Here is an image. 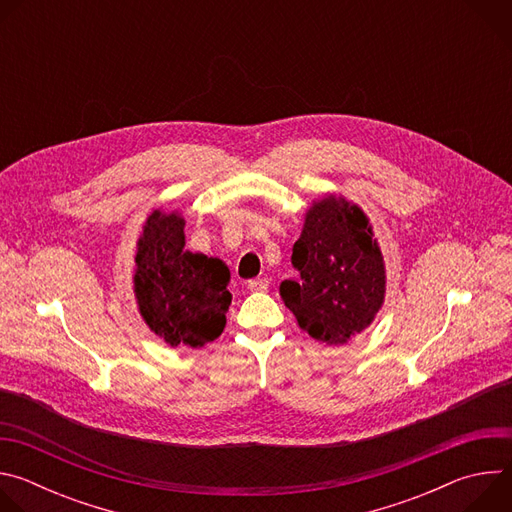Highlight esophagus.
I'll return each instance as SVG.
<instances>
[{"instance_id":"34e87169","label":"esophagus","mask_w":512,"mask_h":512,"mask_svg":"<svg viewBox=\"0 0 512 512\" xmlns=\"http://www.w3.org/2000/svg\"><path fill=\"white\" fill-rule=\"evenodd\" d=\"M267 287H269V279L267 277H259V279L247 281V289H251V291H265Z\"/></svg>"}]
</instances>
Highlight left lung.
<instances>
[{"instance_id":"1","label":"left lung","mask_w":512,"mask_h":512,"mask_svg":"<svg viewBox=\"0 0 512 512\" xmlns=\"http://www.w3.org/2000/svg\"><path fill=\"white\" fill-rule=\"evenodd\" d=\"M291 263L300 279L281 283L283 304L322 344H346L385 304L387 269L373 225L342 194H324L306 210Z\"/></svg>"}]
</instances>
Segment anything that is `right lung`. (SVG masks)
<instances>
[{
  "label": "right lung",
  "instance_id": "right-lung-1",
  "mask_svg": "<svg viewBox=\"0 0 512 512\" xmlns=\"http://www.w3.org/2000/svg\"><path fill=\"white\" fill-rule=\"evenodd\" d=\"M180 210L156 208L135 247L133 294L139 316L170 346L202 348L225 330L231 306L229 267L184 249Z\"/></svg>",
  "mask_w": 512,
  "mask_h": 512
}]
</instances>
